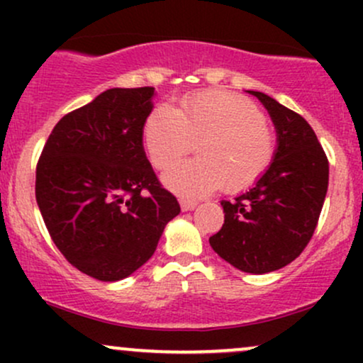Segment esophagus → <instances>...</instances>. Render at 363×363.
<instances>
[{
    "mask_svg": "<svg viewBox=\"0 0 363 363\" xmlns=\"http://www.w3.org/2000/svg\"><path fill=\"white\" fill-rule=\"evenodd\" d=\"M181 208H182V211H191V210H194L196 208V205H198V201H194V199H181Z\"/></svg>",
    "mask_w": 363,
    "mask_h": 363,
    "instance_id": "1",
    "label": "esophagus"
}]
</instances>
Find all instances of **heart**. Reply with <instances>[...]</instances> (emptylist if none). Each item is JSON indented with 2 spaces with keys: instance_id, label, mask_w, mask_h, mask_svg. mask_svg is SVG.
Instances as JSON below:
<instances>
[{
  "instance_id": "b5f03b06",
  "label": "heart",
  "mask_w": 363,
  "mask_h": 363,
  "mask_svg": "<svg viewBox=\"0 0 363 363\" xmlns=\"http://www.w3.org/2000/svg\"><path fill=\"white\" fill-rule=\"evenodd\" d=\"M143 140L152 164L172 165L199 141L196 160L176 164L162 181L182 198H199L223 184L227 191L252 186L274 155L273 129L252 102L208 91L186 97L181 111L158 106L148 114Z\"/></svg>"
}]
</instances>
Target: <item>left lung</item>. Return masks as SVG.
<instances>
[{
	"mask_svg": "<svg viewBox=\"0 0 363 363\" xmlns=\"http://www.w3.org/2000/svg\"><path fill=\"white\" fill-rule=\"evenodd\" d=\"M272 116L278 147L251 189L222 201V228L210 245L240 272L262 274L301 256L318 227L328 193L329 162L314 129L297 112L249 90Z\"/></svg>",
	"mask_w": 363,
	"mask_h": 363,
	"instance_id": "8db88e82",
	"label": "left lung"
}]
</instances>
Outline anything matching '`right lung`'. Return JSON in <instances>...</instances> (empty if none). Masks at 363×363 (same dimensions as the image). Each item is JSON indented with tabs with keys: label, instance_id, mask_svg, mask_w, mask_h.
<instances>
[{
	"label": "right lung",
	"instance_id": "obj_1",
	"mask_svg": "<svg viewBox=\"0 0 363 363\" xmlns=\"http://www.w3.org/2000/svg\"><path fill=\"white\" fill-rule=\"evenodd\" d=\"M153 86L109 89L60 119L35 170V199L69 264L101 281L135 273L179 215L143 148Z\"/></svg>",
	"mask_w": 363,
	"mask_h": 363
}]
</instances>
